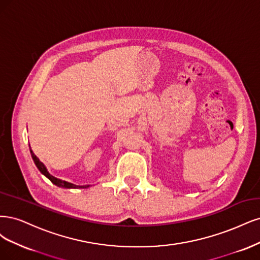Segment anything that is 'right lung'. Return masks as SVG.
I'll return each mask as SVG.
<instances>
[{
  "mask_svg": "<svg viewBox=\"0 0 260 260\" xmlns=\"http://www.w3.org/2000/svg\"><path fill=\"white\" fill-rule=\"evenodd\" d=\"M30 146V145H29ZM30 152H31V156L33 158V161H35V164L37 165V167L39 169V171L43 174L44 176H46V177L51 180L54 185H56L57 187H60V188H64V189H84V188H88L89 185H86V186H78V185H74V183H71V182H68V181H64V180H61V179H58L56 177H54L53 175L49 174L47 172V169L45 167V165L42 163L39 157H37V155L33 153L32 150L30 149Z\"/></svg>",
  "mask_w": 260,
  "mask_h": 260,
  "instance_id": "1",
  "label": "right lung"
}]
</instances>
